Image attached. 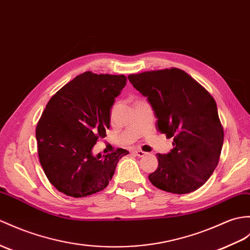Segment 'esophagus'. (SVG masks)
Segmentation results:
<instances>
[{
	"label": "esophagus",
	"mask_w": 250,
	"mask_h": 250,
	"mask_svg": "<svg viewBox=\"0 0 250 250\" xmlns=\"http://www.w3.org/2000/svg\"><path fill=\"white\" fill-rule=\"evenodd\" d=\"M135 154L138 156V158H143V156H145L147 154V152H145V151H143V150H135Z\"/></svg>",
	"instance_id": "esophagus-1"
}]
</instances>
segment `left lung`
Masks as SVG:
<instances>
[{"instance_id":"8db88e82","label":"left lung","mask_w":250,"mask_h":250,"mask_svg":"<svg viewBox=\"0 0 250 250\" xmlns=\"http://www.w3.org/2000/svg\"><path fill=\"white\" fill-rule=\"evenodd\" d=\"M130 82L151 104L156 127L173 138V149L158 155L149 180L155 188L188 194L202 187L215 169L224 144L216 102L208 91L178 68L130 74Z\"/></svg>"}]
</instances>
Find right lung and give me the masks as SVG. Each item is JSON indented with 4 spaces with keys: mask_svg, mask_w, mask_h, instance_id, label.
<instances>
[{
    "mask_svg": "<svg viewBox=\"0 0 250 250\" xmlns=\"http://www.w3.org/2000/svg\"><path fill=\"white\" fill-rule=\"evenodd\" d=\"M126 84L124 74L86 71L56 92L36 126L39 162L54 188L81 198L105 188L118 161L129 151L106 155L91 152L109 129V109Z\"/></svg>",
    "mask_w": 250,
    "mask_h": 250,
    "instance_id": "add662e5",
    "label": "right lung"
}]
</instances>
